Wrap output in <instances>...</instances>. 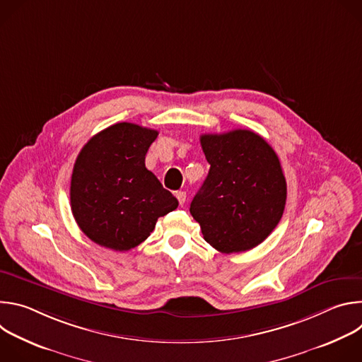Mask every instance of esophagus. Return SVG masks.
Instances as JSON below:
<instances>
[{
    "instance_id": "esophagus-1",
    "label": "esophagus",
    "mask_w": 362,
    "mask_h": 362,
    "mask_svg": "<svg viewBox=\"0 0 362 362\" xmlns=\"http://www.w3.org/2000/svg\"><path fill=\"white\" fill-rule=\"evenodd\" d=\"M175 196L177 197V200H179L180 206H183V204H185V202H186V192L179 190V192H176V193H175Z\"/></svg>"
}]
</instances>
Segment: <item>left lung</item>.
Wrapping results in <instances>:
<instances>
[{"label":"left lung","mask_w":362,"mask_h":362,"mask_svg":"<svg viewBox=\"0 0 362 362\" xmlns=\"http://www.w3.org/2000/svg\"><path fill=\"white\" fill-rule=\"evenodd\" d=\"M211 165L190 203L204 240L222 253H238L262 243L279 223L286 180L268 141L250 130L202 134Z\"/></svg>","instance_id":"1"}]
</instances>
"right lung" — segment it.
Returning a JSON list of instances; mask_svg holds the SVG:
<instances>
[{"mask_svg": "<svg viewBox=\"0 0 362 362\" xmlns=\"http://www.w3.org/2000/svg\"><path fill=\"white\" fill-rule=\"evenodd\" d=\"M158 132L116 123L94 134L74 163L70 186L73 216L94 243L130 250L148 238L177 199L146 169L144 159Z\"/></svg>", "mask_w": 362, "mask_h": 362, "instance_id": "add662e5", "label": "right lung"}]
</instances>
